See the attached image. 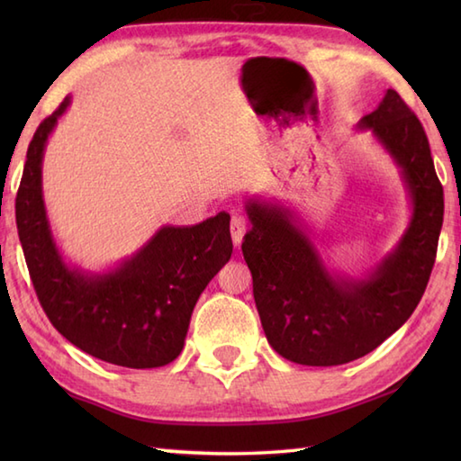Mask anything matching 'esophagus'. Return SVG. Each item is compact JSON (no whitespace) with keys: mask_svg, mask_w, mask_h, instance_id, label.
I'll list each match as a JSON object with an SVG mask.
<instances>
[{"mask_svg":"<svg viewBox=\"0 0 461 461\" xmlns=\"http://www.w3.org/2000/svg\"><path fill=\"white\" fill-rule=\"evenodd\" d=\"M230 230H231V240H233V246L240 248V243L243 241V236H246V231H248V220L243 218V215L236 213V215H233V218H231V225H230Z\"/></svg>","mask_w":461,"mask_h":461,"instance_id":"esophagus-1","label":"esophagus"}]
</instances>
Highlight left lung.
I'll list each match as a JSON object with an SVG mask.
<instances>
[{"mask_svg": "<svg viewBox=\"0 0 461 461\" xmlns=\"http://www.w3.org/2000/svg\"><path fill=\"white\" fill-rule=\"evenodd\" d=\"M357 131L393 158L410 200V221L376 266L348 276L329 267L315 236L279 200L249 195L241 243L253 299L273 350L305 366H337L368 355L412 315L434 267L444 221L439 184L422 124L388 89Z\"/></svg>", "mask_w": 461, "mask_h": 461, "instance_id": "8db88e82", "label": "left lung"}]
</instances>
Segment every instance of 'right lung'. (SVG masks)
<instances>
[{
    "label": "right lung",
    "instance_id": "right-lung-1",
    "mask_svg": "<svg viewBox=\"0 0 461 461\" xmlns=\"http://www.w3.org/2000/svg\"><path fill=\"white\" fill-rule=\"evenodd\" d=\"M71 96L27 149L15 198L19 241L39 303L53 327L86 355L126 368H158L184 348L192 311L231 258L230 213L195 225H162L116 266L91 271L67 261L43 200V154Z\"/></svg>",
    "mask_w": 461,
    "mask_h": 461
}]
</instances>
